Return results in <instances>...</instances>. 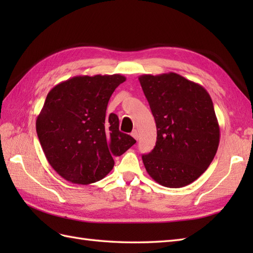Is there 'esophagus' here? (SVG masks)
<instances>
[{"label":"esophagus","mask_w":253,"mask_h":253,"mask_svg":"<svg viewBox=\"0 0 253 253\" xmlns=\"http://www.w3.org/2000/svg\"><path fill=\"white\" fill-rule=\"evenodd\" d=\"M131 136L133 137V138H135L136 139V140H137V139H138V131L135 129V130H132V132H131Z\"/></svg>","instance_id":"34e87169"}]
</instances>
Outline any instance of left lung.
<instances>
[{"label":"left lung","mask_w":253,"mask_h":253,"mask_svg":"<svg viewBox=\"0 0 253 253\" xmlns=\"http://www.w3.org/2000/svg\"><path fill=\"white\" fill-rule=\"evenodd\" d=\"M139 82L157 124V143L142 161L150 177L180 188L200 177L215 157L219 126L208 91L176 73L142 75Z\"/></svg>","instance_id":"left-lung-1"}]
</instances>
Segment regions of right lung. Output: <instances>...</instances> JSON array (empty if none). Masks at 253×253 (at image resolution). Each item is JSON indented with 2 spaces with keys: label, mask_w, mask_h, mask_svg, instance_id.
Segmentation results:
<instances>
[{
  "label": "right lung",
  "mask_w": 253,
  "mask_h": 253,
  "mask_svg": "<svg viewBox=\"0 0 253 253\" xmlns=\"http://www.w3.org/2000/svg\"><path fill=\"white\" fill-rule=\"evenodd\" d=\"M120 74L75 76L47 93L36 129L47 162L64 179L89 185L99 181L136 143L121 132L116 114L106 115L114 90L125 82Z\"/></svg>",
  "instance_id": "obj_1"
}]
</instances>
